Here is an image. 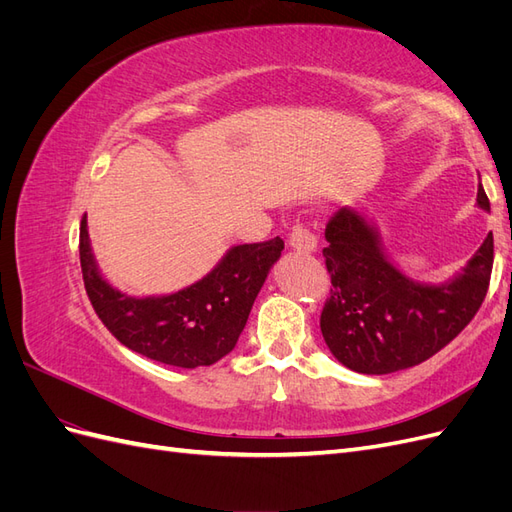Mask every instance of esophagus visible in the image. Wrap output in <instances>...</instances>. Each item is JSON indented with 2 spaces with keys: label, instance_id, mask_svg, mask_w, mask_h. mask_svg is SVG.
Returning a JSON list of instances; mask_svg holds the SVG:
<instances>
[{
  "label": "esophagus",
  "instance_id": "obj_1",
  "mask_svg": "<svg viewBox=\"0 0 512 512\" xmlns=\"http://www.w3.org/2000/svg\"><path fill=\"white\" fill-rule=\"evenodd\" d=\"M316 243H318V241H316V237H314L312 228L301 224V222H297V224L292 226L290 235H288V245L292 247V250L309 254V252L316 250Z\"/></svg>",
  "mask_w": 512,
  "mask_h": 512
}]
</instances>
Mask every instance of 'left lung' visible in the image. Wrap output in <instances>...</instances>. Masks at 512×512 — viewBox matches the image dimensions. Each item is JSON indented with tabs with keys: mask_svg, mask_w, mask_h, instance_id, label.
Listing matches in <instances>:
<instances>
[{
	"mask_svg": "<svg viewBox=\"0 0 512 512\" xmlns=\"http://www.w3.org/2000/svg\"><path fill=\"white\" fill-rule=\"evenodd\" d=\"M478 207L489 198L478 185ZM331 297L320 331L335 359L359 374H393L427 361L468 327L483 305L493 267V235L451 282H412L386 258L376 228L359 211L339 209L324 230Z\"/></svg>",
	"mask_w": 512,
	"mask_h": 512,
	"instance_id": "left-lung-1",
	"label": "left lung"
}]
</instances>
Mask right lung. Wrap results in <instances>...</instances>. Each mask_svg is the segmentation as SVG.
<instances>
[{"mask_svg": "<svg viewBox=\"0 0 512 512\" xmlns=\"http://www.w3.org/2000/svg\"><path fill=\"white\" fill-rule=\"evenodd\" d=\"M282 250L280 237L235 245L200 282L164 297L136 299L115 290L100 275L85 220L79 243L87 297L104 327L130 350L183 369L213 365L235 348Z\"/></svg>", "mask_w": 512, "mask_h": 512, "instance_id": "add662e5", "label": "right lung"}]
</instances>
